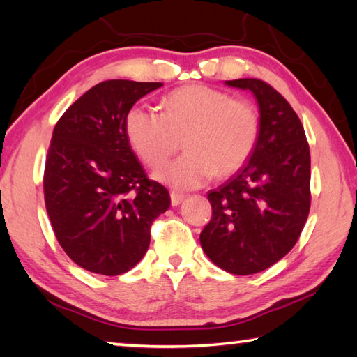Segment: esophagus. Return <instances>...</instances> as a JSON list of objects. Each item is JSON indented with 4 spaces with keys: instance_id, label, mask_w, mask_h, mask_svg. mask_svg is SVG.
<instances>
[{
    "instance_id": "1",
    "label": "esophagus",
    "mask_w": 357,
    "mask_h": 357,
    "mask_svg": "<svg viewBox=\"0 0 357 357\" xmlns=\"http://www.w3.org/2000/svg\"><path fill=\"white\" fill-rule=\"evenodd\" d=\"M170 198H172V204H173V206H178V204L184 200L185 195H183V193L173 190V192H170Z\"/></svg>"
}]
</instances>
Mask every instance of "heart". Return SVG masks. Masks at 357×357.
<instances>
[{
    "label": "heart",
    "mask_w": 357,
    "mask_h": 357,
    "mask_svg": "<svg viewBox=\"0 0 357 357\" xmlns=\"http://www.w3.org/2000/svg\"><path fill=\"white\" fill-rule=\"evenodd\" d=\"M162 105V113L135 105L126 114L130 146L149 167L164 164L183 138L185 153L155 172L162 183L195 189L215 173L238 172L257 148L261 121L247 99L208 84H190L168 94Z\"/></svg>",
    "instance_id": "1"
}]
</instances>
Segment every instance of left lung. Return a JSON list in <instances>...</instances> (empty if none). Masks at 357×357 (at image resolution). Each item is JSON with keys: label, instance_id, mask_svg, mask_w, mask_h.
I'll use <instances>...</instances> for the list:
<instances>
[{"label": "left lung", "instance_id": "8db88e82", "mask_svg": "<svg viewBox=\"0 0 357 357\" xmlns=\"http://www.w3.org/2000/svg\"><path fill=\"white\" fill-rule=\"evenodd\" d=\"M259 105L257 148L241 170L208 193L213 217L200 234L211 261L236 275L261 273L298 243L310 211V148L288 100L258 78L228 80Z\"/></svg>", "mask_w": 357, "mask_h": 357}]
</instances>
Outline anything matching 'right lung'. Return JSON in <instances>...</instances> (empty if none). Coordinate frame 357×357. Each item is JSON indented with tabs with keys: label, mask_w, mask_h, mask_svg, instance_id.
Here are the masks:
<instances>
[{
	"label": "right lung",
	"mask_w": 357,
	"mask_h": 357,
	"mask_svg": "<svg viewBox=\"0 0 357 357\" xmlns=\"http://www.w3.org/2000/svg\"><path fill=\"white\" fill-rule=\"evenodd\" d=\"M162 83L107 80L78 98L53 129L44 170L48 219L72 261L119 275L140 261L170 193L149 179L126 135V114Z\"/></svg>",
	"instance_id": "obj_1"
}]
</instances>
